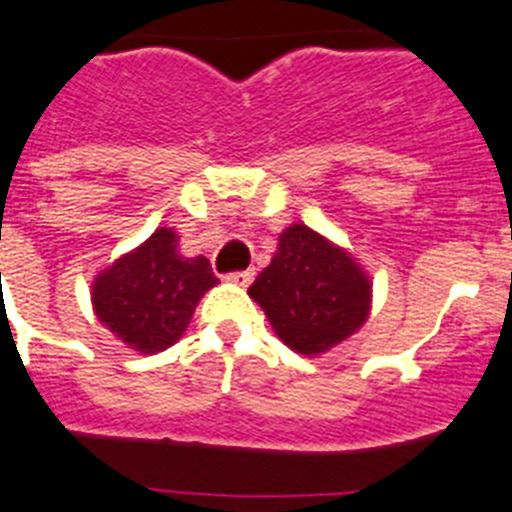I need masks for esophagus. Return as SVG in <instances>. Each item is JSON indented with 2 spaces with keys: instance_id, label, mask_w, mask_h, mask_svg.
I'll list each match as a JSON object with an SVG mask.
<instances>
[{
  "instance_id": "34e87169",
  "label": "esophagus",
  "mask_w": 512,
  "mask_h": 512,
  "mask_svg": "<svg viewBox=\"0 0 512 512\" xmlns=\"http://www.w3.org/2000/svg\"><path fill=\"white\" fill-rule=\"evenodd\" d=\"M252 278H255V272L252 270H237V272H227V275H224V280H227V283L242 285V288H245V285H250Z\"/></svg>"
}]
</instances>
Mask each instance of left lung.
Returning a JSON list of instances; mask_svg holds the SVG:
<instances>
[{
  "instance_id": "obj_1",
  "label": "left lung",
  "mask_w": 512,
  "mask_h": 512,
  "mask_svg": "<svg viewBox=\"0 0 512 512\" xmlns=\"http://www.w3.org/2000/svg\"><path fill=\"white\" fill-rule=\"evenodd\" d=\"M275 333L298 353H323L364 326L371 283L351 255L293 224L270 265L250 285Z\"/></svg>"
}]
</instances>
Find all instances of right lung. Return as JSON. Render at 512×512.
<instances>
[{"label":"right lung","instance_id":"right-lung-1","mask_svg":"<svg viewBox=\"0 0 512 512\" xmlns=\"http://www.w3.org/2000/svg\"><path fill=\"white\" fill-rule=\"evenodd\" d=\"M176 247L174 229H156L93 283L100 323L141 353L179 341L202 295L219 283L207 257H184Z\"/></svg>","mask_w":512,"mask_h":512}]
</instances>
